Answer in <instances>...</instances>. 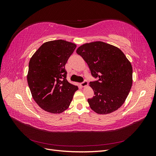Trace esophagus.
<instances>
[{"mask_svg":"<svg viewBox=\"0 0 156 156\" xmlns=\"http://www.w3.org/2000/svg\"><path fill=\"white\" fill-rule=\"evenodd\" d=\"M88 81H87V80H84V81H83V82H82V83H81V86L82 87H86V86H87L88 85Z\"/></svg>","mask_w":156,"mask_h":156,"instance_id":"1","label":"esophagus"}]
</instances>
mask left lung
Returning <instances> with one entry per match:
<instances>
[{"label":"left lung","instance_id":"left-lung-1","mask_svg":"<svg viewBox=\"0 0 156 156\" xmlns=\"http://www.w3.org/2000/svg\"><path fill=\"white\" fill-rule=\"evenodd\" d=\"M76 52L87 63L92 76L98 79L90 82L95 95L88 99L90 108L101 115L119 108L128 96L133 83L131 64L123 52L103 41L83 44Z\"/></svg>","mask_w":156,"mask_h":156}]
</instances>
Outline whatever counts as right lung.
<instances>
[{
  "label": "right lung",
  "instance_id": "1",
  "mask_svg": "<svg viewBox=\"0 0 156 156\" xmlns=\"http://www.w3.org/2000/svg\"><path fill=\"white\" fill-rule=\"evenodd\" d=\"M76 47L62 40L50 41L42 44L31 57L28 84L42 109L58 114L69 107L78 87L67 81L65 65Z\"/></svg>",
  "mask_w": 156,
  "mask_h": 156
}]
</instances>
